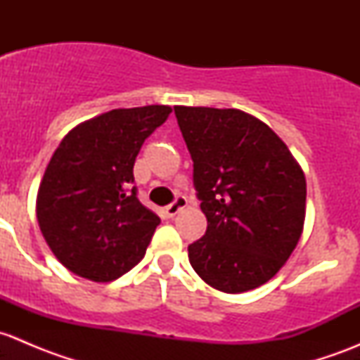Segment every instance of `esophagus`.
Here are the masks:
<instances>
[{
  "label": "esophagus",
  "mask_w": 360,
  "mask_h": 360,
  "mask_svg": "<svg viewBox=\"0 0 360 360\" xmlns=\"http://www.w3.org/2000/svg\"><path fill=\"white\" fill-rule=\"evenodd\" d=\"M186 205H188L186 198H184V197H177L176 200L170 203V205H167L165 209H163V212H165L167 217H174L177 212H181V210H183Z\"/></svg>",
  "instance_id": "esophagus-1"
}]
</instances>
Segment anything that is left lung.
<instances>
[{
	"mask_svg": "<svg viewBox=\"0 0 360 360\" xmlns=\"http://www.w3.org/2000/svg\"><path fill=\"white\" fill-rule=\"evenodd\" d=\"M207 231L188 245L198 277L228 294L266 284L296 249L307 179L284 141L242 110L174 106Z\"/></svg>",
	"mask_w": 360,
	"mask_h": 360,
	"instance_id": "1",
	"label": "left lung"
}]
</instances>
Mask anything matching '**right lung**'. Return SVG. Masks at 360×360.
<instances>
[{
  "label": "right lung",
  "mask_w": 360,
  "mask_h": 360,
  "mask_svg": "<svg viewBox=\"0 0 360 360\" xmlns=\"http://www.w3.org/2000/svg\"><path fill=\"white\" fill-rule=\"evenodd\" d=\"M172 108H120L69 130L50 158L36 197L39 230L75 275L111 282L146 254L160 224L137 200L134 163L144 139Z\"/></svg>",
  "instance_id": "1"
}]
</instances>
